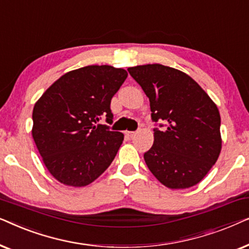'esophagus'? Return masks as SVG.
<instances>
[{"mask_svg": "<svg viewBox=\"0 0 249 249\" xmlns=\"http://www.w3.org/2000/svg\"><path fill=\"white\" fill-rule=\"evenodd\" d=\"M125 135H127L128 136V137H134V136L136 135V132L135 131H127V132H125Z\"/></svg>", "mask_w": 249, "mask_h": 249, "instance_id": "1", "label": "esophagus"}]
</instances>
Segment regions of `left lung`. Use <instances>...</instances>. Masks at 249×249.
<instances>
[{
	"label": "left lung",
	"instance_id": "8db88e82",
	"mask_svg": "<svg viewBox=\"0 0 249 249\" xmlns=\"http://www.w3.org/2000/svg\"><path fill=\"white\" fill-rule=\"evenodd\" d=\"M128 71L149 98L152 120L165 122V129H154V144L144 154L149 171L168 188L197 185L215 164L222 146L215 103L175 68L155 63Z\"/></svg>",
	"mask_w": 249,
	"mask_h": 249
}]
</instances>
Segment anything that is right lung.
<instances>
[{
  "label": "right lung",
  "instance_id": "right-lung-1",
  "mask_svg": "<svg viewBox=\"0 0 249 249\" xmlns=\"http://www.w3.org/2000/svg\"><path fill=\"white\" fill-rule=\"evenodd\" d=\"M127 76L120 68L87 66L63 74L36 102L33 138L57 181L87 186L110 166L124 134L98 121L112 124L111 100Z\"/></svg>",
  "mask_w": 249,
  "mask_h": 249
}]
</instances>
